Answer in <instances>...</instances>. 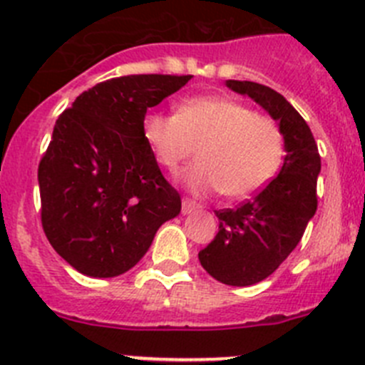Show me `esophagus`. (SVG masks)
<instances>
[{"mask_svg":"<svg viewBox=\"0 0 365 365\" xmlns=\"http://www.w3.org/2000/svg\"><path fill=\"white\" fill-rule=\"evenodd\" d=\"M195 211H198V203H195L192 200L183 198V202H182V212H183V215H190V212H195Z\"/></svg>","mask_w":365,"mask_h":365,"instance_id":"1","label":"esophagus"}]
</instances>
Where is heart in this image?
Wrapping results in <instances>:
<instances>
[{
	"label": "heart",
	"mask_w": 365,
	"mask_h": 365,
	"mask_svg": "<svg viewBox=\"0 0 365 365\" xmlns=\"http://www.w3.org/2000/svg\"><path fill=\"white\" fill-rule=\"evenodd\" d=\"M143 136L165 169L176 170L196 153L200 162L183 175L196 195L220 192L249 198L280 170L284 136L278 123L232 98H190L176 114L150 113Z\"/></svg>",
	"instance_id": "1"
}]
</instances>
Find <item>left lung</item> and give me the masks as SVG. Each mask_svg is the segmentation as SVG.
Returning <instances> with one entry per match:
<instances>
[{"instance_id":"left-lung-1","label":"left lung","mask_w":365,"mask_h":365,"mask_svg":"<svg viewBox=\"0 0 365 365\" xmlns=\"http://www.w3.org/2000/svg\"><path fill=\"white\" fill-rule=\"evenodd\" d=\"M249 96L278 121L285 158L278 176L238 209L216 211L220 227L211 244L198 252L200 264L225 285L258 284L280 267L304 236L317 212L320 154L309 125L293 105L271 87L255 81H225Z\"/></svg>"}]
</instances>
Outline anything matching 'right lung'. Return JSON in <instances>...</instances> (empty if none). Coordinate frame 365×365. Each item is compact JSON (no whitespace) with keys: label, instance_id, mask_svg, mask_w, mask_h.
<instances>
[{"label":"right lung","instance_id":"add662e5","mask_svg":"<svg viewBox=\"0 0 365 365\" xmlns=\"http://www.w3.org/2000/svg\"><path fill=\"white\" fill-rule=\"evenodd\" d=\"M192 76L130 74L101 81L56 120L39 162L41 223L54 251L81 274L113 278L149 251L182 211L143 136L149 107Z\"/></svg>","mask_w":365,"mask_h":365}]
</instances>
